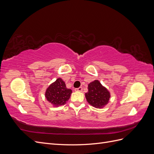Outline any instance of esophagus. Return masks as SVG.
Segmentation results:
<instances>
[{
	"mask_svg": "<svg viewBox=\"0 0 154 154\" xmlns=\"http://www.w3.org/2000/svg\"><path fill=\"white\" fill-rule=\"evenodd\" d=\"M83 90V88L82 87H79V88H75V91H79V92H82Z\"/></svg>",
	"mask_w": 154,
	"mask_h": 154,
	"instance_id": "esophagus-1",
	"label": "esophagus"
}]
</instances>
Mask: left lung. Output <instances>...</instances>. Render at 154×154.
<instances>
[{"label": "left lung", "mask_w": 154, "mask_h": 154, "mask_svg": "<svg viewBox=\"0 0 154 154\" xmlns=\"http://www.w3.org/2000/svg\"><path fill=\"white\" fill-rule=\"evenodd\" d=\"M85 97L91 105L97 109H102L109 102L110 93L99 80H95L88 85Z\"/></svg>", "instance_id": "8db88e82"}]
</instances>
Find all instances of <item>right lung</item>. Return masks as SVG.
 Returning a JSON list of instances; mask_svg holds the SVG:
<instances>
[{"label": "right lung", "instance_id": "add662e5", "mask_svg": "<svg viewBox=\"0 0 154 154\" xmlns=\"http://www.w3.org/2000/svg\"><path fill=\"white\" fill-rule=\"evenodd\" d=\"M71 93L72 90L67 88L64 81L59 78L47 88L45 96L53 106L57 107L66 104L71 97Z\"/></svg>", "mask_w": 154, "mask_h": 154}]
</instances>
